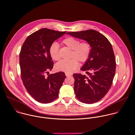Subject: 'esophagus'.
I'll return each instance as SVG.
<instances>
[{
  "label": "esophagus",
  "instance_id": "obj_1",
  "mask_svg": "<svg viewBox=\"0 0 135 135\" xmlns=\"http://www.w3.org/2000/svg\"><path fill=\"white\" fill-rule=\"evenodd\" d=\"M65 75L68 77V76H71L72 75L71 74H69V73H65Z\"/></svg>",
  "mask_w": 135,
  "mask_h": 135
}]
</instances>
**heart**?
Segmentation results:
<instances>
[{
	"label": "heart",
	"mask_w": 135,
	"mask_h": 135,
	"mask_svg": "<svg viewBox=\"0 0 135 135\" xmlns=\"http://www.w3.org/2000/svg\"><path fill=\"white\" fill-rule=\"evenodd\" d=\"M63 44L72 50L71 56L74 59L60 61L55 65V69L59 71L70 73L78 67L79 64L78 60L83 63L88 60L91 52V45L88 42H81L79 39L73 37L65 39L63 41ZM59 48L58 44L54 42L49 49L50 54L52 59L55 61H58L60 59Z\"/></svg>",
	"instance_id": "1"
}]
</instances>
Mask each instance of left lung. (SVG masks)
Instances as JSON below:
<instances>
[{
    "label": "left lung",
    "instance_id": "left-lung-1",
    "mask_svg": "<svg viewBox=\"0 0 135 135\" xmlns=\"http://www.w3.org/2000/svg\"><path fill=\"white\" fill-rule=\"evenodd\" d=\"M66 34L86 41L91 45L88 60L81 69L86 74H73L74 90L78 99L86 104L96 103L107 93L116 71V60L112 45L94 30L69 32Z\"/></svg>",
    "mask_w": 135,
    "mask_h": 135
}]
</instances>
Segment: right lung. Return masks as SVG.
I'll return each mask as SVG.
<instances>
[{
    "label": "right lung",
    "instance_id": "add662e5",
    "mask_svg": "<svg viewBox=\"0 0 135 135\" xmlns=\"http://www.w3.org/2000/svg\"><path fill=\"white\" fill-rule=\"evenodd\" d=\"M66 32L43 28L28 36L21 47V79L29 94L39 103H49L55 100L66 78L63 72L45 76L53 66L50 47Z\"/></svg>",
    "mask_w": 135,
    "mask_h": 135
}]
</instances>
